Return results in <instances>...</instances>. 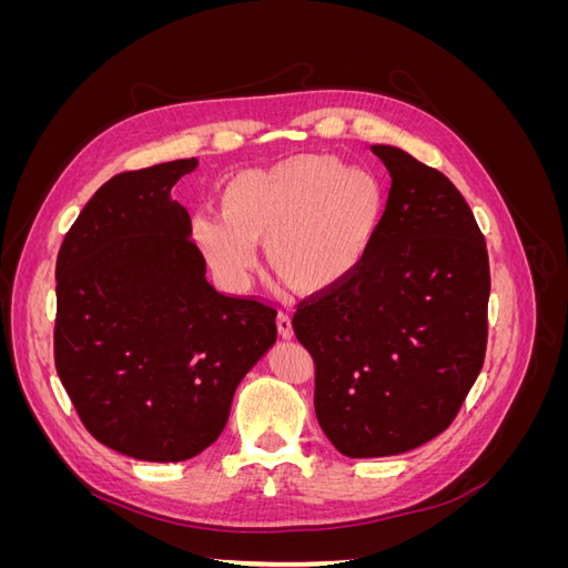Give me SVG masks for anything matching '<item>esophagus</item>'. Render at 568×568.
Returning <instances> with one entry per match:
<instances>
[{
  "label": "esophagus",
  "instance_id": "34e87169",
  "mask_svg": "<svg viewBox=\"0 0 568 568\" xmlns=\"http://www.w3.org/2000/svg\"><path fill=\"white\" fill-rule=\"evenodd\" d=\"M277 329H280V336L282 338H291L294 336V324H291V317L286 313H280L277 315Z\"/></svg>",
  "mask_w": 568,
  "mask_h": 568
}]
</instances>
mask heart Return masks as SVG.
Here are the masks:
<instances>
[{
	"label": "heart",
	"instance_id": "1",
	"mask_svg": "<svg viewBox=\"0 0 568 568\" xmlns=\"http://www.w3.org/2000/svg\"><path fill=\"white\" fill-rule=\"evenodd\" d=\"M382 209V184L367 170L329 153H298L232 175L220 192V215H199L194 236L232 286L248 280L253 244H263L267 270L286 288L324 294L363 263Z\"/></svg>",
	"mask_w": 568,
	"mask_h": 568
}]
</instances>
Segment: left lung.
<instances>
[{"label": "left lung", "mask_w": 568, "mask_h": 568, "mask_svg": "<svg viewBox=\"0 0 568 568\" xmlns=\"http://www.w3.org/2000/svg\"><path fill=\"white\" fill-rule=\"evenodd\" d=\"M386 211L346 282L301 301L322 432L348 457L417 448L453 424L484 367L490 267L457 186L395 146Z\"/></svg>", "instance_id": "8db88e82"}]
</instances>
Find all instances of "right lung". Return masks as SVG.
Returning <instances> with one entry per match:
<instances>
[{"instance_id":"1","label":"right lung","mask_w":568,"mask_h":568,"mask_svg":"<svg viewBox=\"0 0 568 568\" xmlns=\"http://www.w3.org/2000/svg\"><path fill=\"white\" fill-rule=\"evenodd\" d=\"M194 159L128 170L97 189L57 257L54 365L106 448L182 462L222 434L234 390L277 341V307L205 280L170 189Z\"/></svg>"}]
</instances>
